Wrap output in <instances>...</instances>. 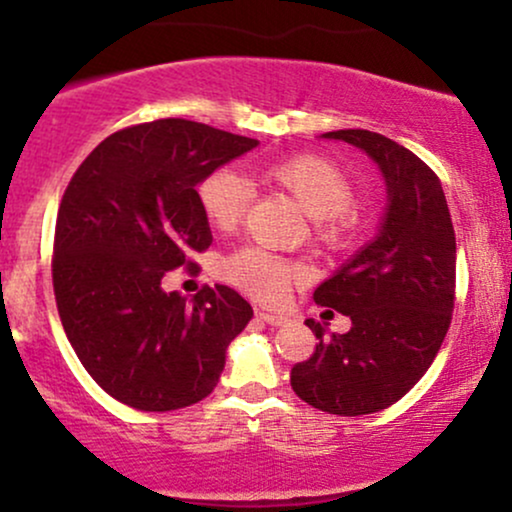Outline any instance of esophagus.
Returning <instances> with one entry per match:
<instances>
[{"instance_id": "1", "label": "esophagus", "mask_w": 512, "mask_h": 512, "mask_svg": "<svg viewBox=\"0 0 512 512\" xmlns=\"http://www.w3.org/2000/svg\"><path fill=\"white\" fill-rule=\"evenodd\" d=\"M257 320H262V322H267V325H272V327H279V325H284L286 322V317L284 315H276V313H267V310H257Z\"/></svg>"}]
</instances>
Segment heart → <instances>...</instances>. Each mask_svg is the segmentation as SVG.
Masks as SVG:
<instances>
[{
  "instance_id": "heart-1",
  "label": "heart",
  "mask_w": 512,
  "mask_h": 512,
  "mask_svg": "<svg viewBox=\"0 0 512 512\" xmlns=\"http://www.w3.org/2000/svg\"><path fill=\"white\" fill-rule=\"evenodd\" d=\"M262 178L279 187L313 219V236L322 248L344 250L363 228V211L354 202V182L337 163L317 154H298L262 168ZM202 214L219 231H233L250 204L248 182L233 170H214L197 185ZM228 284L264 303L284 298L291 284L301 279L298 264L262 248H240L221 262Z\"/></svg>"
}]
</instances>
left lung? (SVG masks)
Returning a JSON list of instances; mask_svg holds the SVG:
<instances>
[{"mask_svg": "<svg viewBox=\"0 0 512 512\" xmlns=\"http://www.w3.org/2000/svg\"><path fill=\"white\" fill-rule=\"evenodd\" d=\"M354 144L387 182V214L378 238L313 293L351 317L346 334L325 337L291 368V387L310 407L339 416L387 409L421 380L448 334L455 308V228L438 175L402 144L368 129L322 134ZM332 313V310H327Z\"/></svg>", "mask_w": 512, "mask_h": 512, "instance_id": "1", "label": "left lung"}]
</instances>
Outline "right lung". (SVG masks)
I'll use <instances>...</instances> for the list:
<instances>
[{"label":"right lung","instance_id":"1","mask_svg":"<svg viewBox=\"0 0 512 512\" xmlns=\"http://www.w3.org/2000/svg\"><path fill=\"white\" fill-rule=\"evenodd\" d=\"M257 139L166 117L120 129L84 158L57 211L52 289L69 344L93 380L142 411L211 395L252 308L228 286L192 301L163 276L211 245L197 185Z\"/></svg>","mask_w":512,"mask_h":512}]
</instances>
